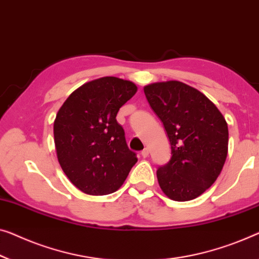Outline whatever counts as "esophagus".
I'll list each match as a JSON object with an SVG mask.
<instances>
[{
  "mask_svg": "<svg viewBox=\"0 0 259 259\" xmlns=\"http://www.w3.org/2000/svg\"><path fill=\"white\" fill-rule=\"evenodd\" d=\"M141 154H142V157H143V158H146V157H148V156H149V149H148V148H145L144 150H143Z\"/></svg>",
  "mask_w": 259,
  "mask_h": 259,
  "instance_id": "esophagus-1",
  "label": "esophagus"
}]
</instances>
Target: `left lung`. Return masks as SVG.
Masks as SVG:
<instances>
[{
    "instance_id": "obj_1",
    "label": "left lung",
    "mask_w": 259,
    "mask_h": 259,
    "mask_svg": "<svg viewBox=\"0 0 259 259\" xmlns=\"http://www.w3.org/2000/svg\"><path fill=\"white\" fill-rule=\"evenodd\" d=\"M144 94L171 144V159L157 169L161 191L175 201L198 198L225 165L229 140L225 117L206 95L180 81L150 83Z\"/></svg>"
}]
</instances>
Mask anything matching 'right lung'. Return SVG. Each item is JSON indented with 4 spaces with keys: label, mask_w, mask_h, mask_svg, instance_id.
Listing matches in <instances>:
<instances>
[{
    "label": "right lung",
    "mask_w": 259,
    "mask_h": 259,
    "mask_svg": "<svg viewBox=\"0 0 259 259\" xmlns=\"http://www.w3.org/2000/svg\"><path fill=\"white\" fill-rule=\"evenodd\" d=\"M137 92L129 80L103 76L72 93L53 123L57 158L69 181L90 195L116 192L137 163L116 115Z\"/></svg>",
    "instance_id": "add662e5"
}]
</instances>
